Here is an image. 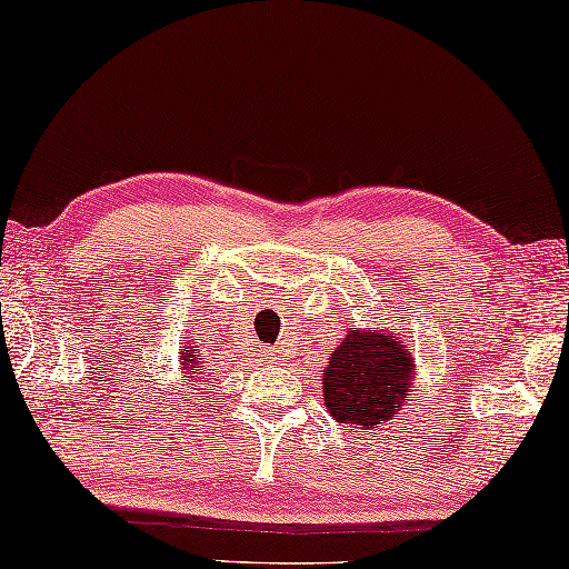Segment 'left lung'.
Masks as SVG:
<instances>
[{
	"mask_svg": "<svg viewBox=\"0 0 569 569\" xmlns=\"http://www.w3.org/2000/svg\"><path fill=\"white\" fill-rule=\"evenodd\" d=\"M411 375V352L395 336L350 328L322 375V397L330 415L342 425L375 429L402 407Z\"/></svg>",
	"mask_w": 569,
	"mask_h": 569,
	"instance_id": "left-lung-1",
	"label": "left lung"
}]
</instances>
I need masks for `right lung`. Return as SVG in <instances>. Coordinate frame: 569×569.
<instances>
[{
    "mask_svg": "<svg viewBox=\"0 0 569 569\" xmlns=\"http://www.w3.org/2000/svg\"><path fill=\"white\" fill-rule=\"evenodd\" d=\"M180 358L184 360L182 365H189V370H197V372H192V377H197V380H202V382H207V375H202V367H204V355L202 352H194V350H184V352H180Z\"/></svg>",
    "mask_w": 569,
    "mask_h": 569,
    "instance_id": "1",
    "label": "right lung"
}]
</instances>
